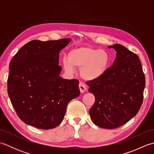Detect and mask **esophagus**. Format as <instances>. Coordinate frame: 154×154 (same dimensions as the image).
<instances>
[{
	"label": "esophagus",
	"mask_w": 154,
	"mask_h": 154,
	"mask_svg": "<svg viewBox=\"0 0 154 154\" xmlns=\"http://www.w3.org/2000/svg\"><path fill=\"white\" fill-rule=\"evenodd\" d=\"M79 89L81 93H84L85 91L86 90V85L83 82H80L79 84Z\"/></svg>",
	"instance_id": "esophagus-1"
}]
</instances>
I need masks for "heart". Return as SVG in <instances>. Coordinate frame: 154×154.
<instances>
[{
	"instance_id": "heart-1",
	"label": "heart",
	"mask_w": 154,
	"mask_h": 154,
	"mask_svg": "<svg viewBox=\"0 0 154 154\" xmlns=\"http://www.w3.org/2000/svg\"><path fill=\"white\" fill-rule=\"evenodd\" d=\"M110 55L107 51L91 47H78L69 52L63 59V66L67 73H74L75 67L80 68L84 79L93 81L105 74L109 67Z\"/></svg>"
}]
</instances>
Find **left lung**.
Listing matches in <instances>:
<instances>
[{"instance_id": "left-lung-1", "label": "left lung", "mask_w": 154, "mask_h": 154, "mask_svg": "<svg viewBox=\"0 0 154 154\" xmlns=\"http://www.w3.org/2000/svg\"><path fill=\"white\" fill-rule=\"evenodd\" d=\"M116 51L112 66L103 76L88 81L89 92L95 97L89 110L97 126L107 129L119 128L138 113L143 99L146 79L139 57L121 44L109 47Z\"/></svg>"}]
</instances>
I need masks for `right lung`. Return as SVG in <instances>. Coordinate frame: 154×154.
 I'll return each mask as SVG.
<instances>
[{
	"label": "right lung",
	"instance_id": "right-lung-1",
	"mask_svg": "<svg viewBox=\"0 0 154 154\" xmlns=\"http://www.w3.org/2000/svg\"><path fill=\"white\" fill-rule=\"evenodd\" d=\"M70 42L30 41L10 62L8 96L18 117L28 125L54 128L63 120L68 103L80 94L79 81L60 77L59 54Z\"/></svg>",
	"mask_w": 154,
	"mask_h": 154
}]
</instances>
